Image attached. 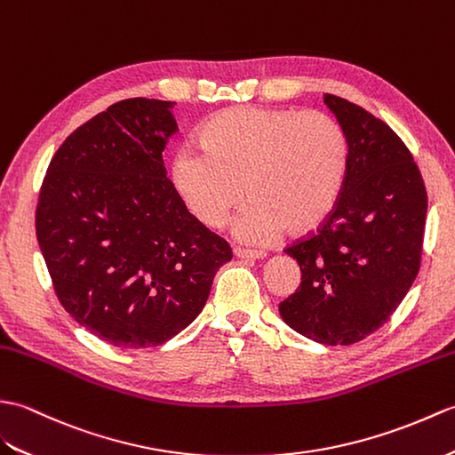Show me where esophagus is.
<instances>
[{
    "instance_id": "esophagus-1",
    "label": "esophagus",
    "mask_w": 455,
    "mask_h": 455,
    "mask_svg": "<svg viewBox=\"0 0 455 455\" xmlns=\"http://www.w3.org/2000/svg\"><path fill=\"white\" fill-rule=\"evenodd\" d=\"M234 255L237 259H245V260H260L267 257L265 251H249V249H241V247L234 249Z\"/></svg>"
}]
</instances>
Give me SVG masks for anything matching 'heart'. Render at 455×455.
<instances>
[{
	"label": "heart",
	"mask_w": 455,
	"mask_h": 455,
	"mask_svg": "<svg viewBox=\"0 0 455 455\" xmlns=\"http://www.w3.org/2000/svg\"><path fill=\"white\" fill-rule=\"evenodd\" d=\"M198 142L202 149L175 151L171 179L208 228L224 226L247 193L234 228L245 243H268L286 226L294 234L319 228L347 180L348 138L319 110L231 107L206 120Z\"/></svg>",
	"instance_id": "1"
}]
</instances>
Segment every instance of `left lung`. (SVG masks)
I'll list each match as a JSON object with an SVG mask.
<instances>
[{
    "label": "left lung",
    "mask_w": 455,
    "mask_h": 455,
    "mask_svg": "<svg viewBox=\"0 0 455 455\" xmlns=\"http://www.w3.org/2000/svg\"><path fill=\"white\" fill-rule=\"evenodd\" d=\"M348 138L342 195L317 234L288 247L299 288L278 306L290 329L321 345H355L379 329L420 267L427 188L401 138L368 110L325 95Z\"/></svg>",
    "instance_id": "1"
}]
</instances>
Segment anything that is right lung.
<instances>
[{"label":"right lung","mask_w":455,"mask_h":455,"mask_svg":"<svg viewBox=\"0 0 455 455\" xmlns=\"http://www.w3.org/2000/svg\"><path fill=\"white\" fill-rule=\"evenodd\" d=\"M171 108L144 97L110 105L66 138L40 187L36 239L60 304L118 348L187 329L231 260L167 177Z\"/></svg>","instance_id":"right-lung-1"}]
</instances>
